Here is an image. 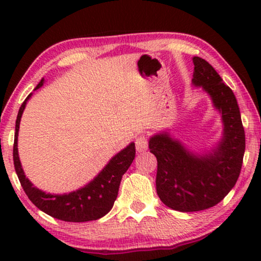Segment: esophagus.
Listing matches in <instances>:
<instances>
[{"label":"esophagus","instance_id":"obj_1","mask_svg":"<svg viewBox=\"0 0 261 261\" xmlns=\"http://www.w3.org/2000/svg\"><path fill=\"white\" fill-rule=\"evenodd\" d=\"M135 147H137L138 153L146 152L148 148V141L146 137H139L137 140H135Z\"/></svg>","mask_w":261,"mask_h":261}]
</instances>
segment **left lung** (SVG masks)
<instances>
[{"label":"left lung","instance_id":"8db88e82","mask_svg":"<svg viewBox=\"0 0 261 261\" xmlns=\"http://www.w3.org/2000/svg\"><path fill=\"white\" fill-rule=\"evenodd\" d=\"M191 83L212 99L222 122V135L210 149L196 152L170 129L153 134L149 151L158 162L155 187L160 201L181 213L205 210L226 197L237 183L245 154V130L231 89L206 60L194 57Z\"/></svg>","mask_w":261,"mask_h":261}]
</instances>
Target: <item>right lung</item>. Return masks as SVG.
I'll use <instances>...</instances> for the list:
<instances>
[{
    "mask_svg": "<svg viewBox=\"0 0 261 261\" xmlns=\"http://www.w3.org/2000/svg\"><path fill=\"white\" fill-rule=\"evenodd\" d=\"M45 83V80L39 82L38 90ZM33 92L27 96L22 106L20 107L15 123V137H14L13 158L14 166L21 185L32 203L47 215L66 222H88L98 220L112 210L114 202L117 197L122 176L135 158V145L130 142L127 147L121 149L107 165L89 183L77 190L67 194H49L42 191L28 179L21 165L19 149H17V137H19L20 121L28 99Z\"/></svg>",
    "mask_w": 261,
    "mask_h": 261,
    "instance_id": "right-lung-1",
    "label": "right lung"
}]
</instances>
